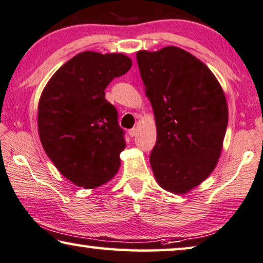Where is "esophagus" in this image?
<instances>
[{
  "label": "esophagus",
  "mask_w": 263,
  "mask_h": 263,
  "mask_svg": "<svg viewBox=\"0 0 263 263\" xmlns=\"http://www.w3.org/2000/svg\"><path fill=\"white\" fill-rule=\"evenodd\" d=\"M129 135L132 136V138H134V136L136 135V133H138V129L136 128H132V129H129Z\"/></svg>",
  "instance_id": "obj_1"
}]
</instances>
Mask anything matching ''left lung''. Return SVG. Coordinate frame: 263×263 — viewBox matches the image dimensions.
<instances>
[{
    "label": "left lung",
    "mask_w": 263,
    "mask_h": 263,
    "mask_svg": "<svg viewBox=\"0 0 263 263\" xmlns=\"http://www.w3.org/2000/svg\"><path fill=\"white\" fill-rule=\"evenodd\" d=\"M157 123L149 161L166 191L185 195L215 170L228 125L222 86L203 62L176 46L136 53Z\"/></svg>",
    "instance_id": "left-lung-1"
}]
</instances>
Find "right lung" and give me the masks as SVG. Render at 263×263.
<instances>
[{"label":"right lung","mask_w":263,"mask_h":263,"mask_svg":"<svg viewBox=\"0 0 263 263\" xmlns=\"http://www.w3.org/2000/svg\"><path fill=\"white\" fill-rule=\"evenodd\" d=\"M130 67L132 59L121 53L82 52L52 76L41 93V144L59 172L79 187H98L120 168L124 132L104 90Z\"/></svg>","instance_id":"obj_1"}]
</instances>
